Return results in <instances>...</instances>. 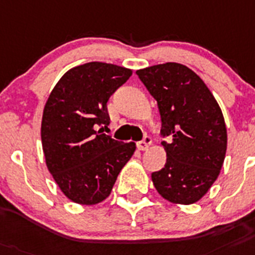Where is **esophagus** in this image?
Here are the masks:
<instances>
[{
	"instance_id": "34e87169",
	"label": "esophagus",
	"mask_w": 255,
	"mask_h": 255,
	"mask_svg": "<svg viewBox=\"0 0 255 255\" xmlns=\"http://www.w3.org/2000/svg\"><path fill=\"white\" fill-rule=\"evenodd\" d=\"M150 144H151V137L150 136H147V134H145L144 138L137 142V147L140 149V150H146L147 147L150 146Z\"/></svg>"
}]
</instances>
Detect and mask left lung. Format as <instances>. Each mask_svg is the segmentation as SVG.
<instances>
[{"mask_svg": "<svg viewBox=\"0 0 255 255\" xmlns=\"http://www.w3.org/2000/svg\"><path fill=\"white\" fill-rule=\"evenodd\" d=\"M159 109L164 167L151 174L170 202L194 204L218 179L227 150V128L217 100L187 66L168 62L136 71Z\"/></svg>", "mask_w": 255, "mask_h": 255, "instance_id": "8db88e82", "label": "left lung"}]
</instances>
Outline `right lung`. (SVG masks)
Returning <instances> with one entry per match:
<instances>
[{
  "label": "right lung",
  "mask_w": 255,
  "mask_h": 255,
  "mask_svg": "<svg viewBox=\"0 0 255 255\" xmlns=\"http://www.w3.org/2000/svg\"><path fill=\"white\" fill-rule=\"evenodd\" d=\"M132 75L129 68L89 62L66 72L44 108L41 140L46 166L67 198L81 205L104 201L136 145L114 140L108 101Z\"/></svg>",
  "instance_id": "right-lung-1"
}]
</instances>
